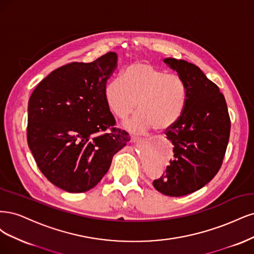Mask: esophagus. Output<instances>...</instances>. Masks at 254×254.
<instances>
[{"instance_id":"obj_1","label":"esophagus","mask_w":254,"mask_h":254,"mask_svg":"<svg viewBox=\"0 0 254 254\" xmlns=\"http://www.w3.org/2000/svg\"><path fill=\"white\" fill-rule=\"evenodd\" d=\"M145 139H141V138H139V137H135V136H133L132 137V141L133 142H138V141H144Z\"/></svg>"}]
</instances>
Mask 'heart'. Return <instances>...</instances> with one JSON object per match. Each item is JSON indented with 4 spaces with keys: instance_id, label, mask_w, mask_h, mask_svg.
I'll use <instances>...</instances> for the list:
<instances>
[{
    "instance_id": "1",
    "label": "heart",
    "mask_w": 254,
    "mask_h": 254,
    "mask_svg": "<svg viewBox=\"0 0 254 254\" xmlns=\"http://www.w3.org/2000/svg\"><path fill=\"white\" fill-rule=\"evenodd\" d=\"M187 98V85L181 76L145 61L129 64L122 70L121 80L113 79L104 86L105 102L116 117L125 119L137 103L139 112L125 122L126 128L137 133L173 126L182 116Z\"/></svg>"
}]
</instances>
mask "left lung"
<instances>
[{
    "mask_svg": "<svg viewBox=\"0 0 254 254\" xmlns=\"http://www.w3.org/2000/svg\"><path fill=\"white\" fill-rule=\"evenodd\" d=\"M163 62L184 79L188 98L182 116L166 130L174 158L153 186L162 194L179 197L201 189L217 174L231 122L224 95L198 66L174 58Z\"/></svg>",
    "mask_w": 254,
    "mask_h": 254,
    "instance_id": "left-lung-1",
    "label": "left lung"
}]
</instances>
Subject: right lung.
I'll return each mask as SVG.
<instances>
[{"label":"right lung","mask_w":254,"mask_h":254,"mask_svg":"<svg viewBox=\"0 0 254 254\" xmlns=\"http://www.w3.org/2000/svg\"><path fill=\"white\" fill-rule=\"evenodd\" d=\"M116 53L72 62L44 78L28 101L27 142L43 175L60 189L82 193L99 183L129 136L114 127L104 86Z\"/></svg>","instance_id":"1"}]
</instances>
